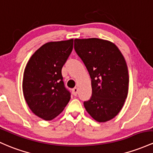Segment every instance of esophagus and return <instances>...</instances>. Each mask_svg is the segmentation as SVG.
<instances>
[{
    "label": "esophagus",
    "mask_w": 153,
    "mask_h": 153,
    "mask_svg": "<svg viewBox=\"0 0 153 153\" xmlns=\"http://www.w3.org/2000/svg\"><path fill=\"white\" fill-rule=\"evenodd\" d=\"M78 92V88H73V94L74 96H77V94Z\"/></svg>",
    "instance_id": "obj_1"
}]
</instances>
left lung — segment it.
Here are the masks:
<instances>
[{
	"mask_svg": "<svg viewBox=\"0 0 153 153\" xmlns=\"http://www.w3.org/2000/svg\"><path fill=\"white\" fill-rule=\"evenodd\" d=\"M74 48L91 79V97L83 102L85 110L97 121H108L120 111L128 94L125 59L114 43L99 38L75 39Z\"/></svg>",
	"mask_w": 153,
	"mask_h": 153,
	"instance_id": "obj_1",
	"label": "left lung"
}]
</instances>
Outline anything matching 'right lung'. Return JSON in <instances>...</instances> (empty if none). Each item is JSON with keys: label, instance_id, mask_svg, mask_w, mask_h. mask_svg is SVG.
I'll use <instances>...</instances> for the list:
<instances>
[{"label": "right lung", "instance_id": "right-lung-1", "mask_svg": "<svg viewBox=\"0 0 153 153\" xmlns=\"http://www.w3.org/2000/svg\"><path fill=\"white\" fill-rule=\"evenodd\" d=\"M73 48V39L46 43L33 53L25 69V101L35 115L45 120L59 115L70 100L62 68Z\"/></svg>", "mask_w": 153, "mask_h": 153}]
</instances>
